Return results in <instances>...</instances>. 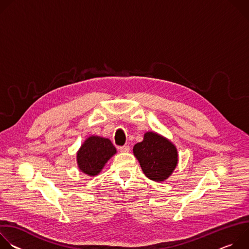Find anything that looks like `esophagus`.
Listing matches in <instances>:
<instances>
[{
  "label": "esophagus",
  "mask_w": 249,
  "mask_h": 249,
  "mask_svg": "<svg viewBox=\"0 0 249 249\" xmlns=\"http://www.w3.org/2000/svg\"><path fill=\"white\" fill-rule=\"evenodd\" d=\"M119 150L121 153H128V152H130V147L128 145H125V146L120 147Z\"/></svg>",
  "instance_id": "esophagus-1"
}]
</instances>
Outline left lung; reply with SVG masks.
Returning a JSON list of instances; mask_svg holds the SVG:
<instances>
[{
    "label": "left lung",
    "instance_id": "1",
    "mask_svg": "<svg viewBox=\"0 0 249 249\" xmlns=\"http://www.w3.org/2000/svg\"><path fill=\"white\" fill-rule=\"evenodd\" d=\"M133 153L145 175L154 181L166 179L178 160L175 147L167 139L153 132L145 134L143 142L134 146Z\"/></svg>",
    "mask_w": 249,
    "mask_h": 249
}]
</instances>
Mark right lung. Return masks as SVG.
Segmentation results:
<instances>
[{"label":"right lung","instance_id":"right-lung-1","mask_svg":"<svg viewBox=\"0 0 249 249\" xmlns=\"http://www.w3.org/2000/svg\"><path fill=\"white\" fill-rule=\"evenodd\" d=\"M115 153L116 149L110 140L91 136L86 140L78 152L79 167L89 175H96Z\"/></svg>","mask_w":249,"mask_h":249}]
</instances>
